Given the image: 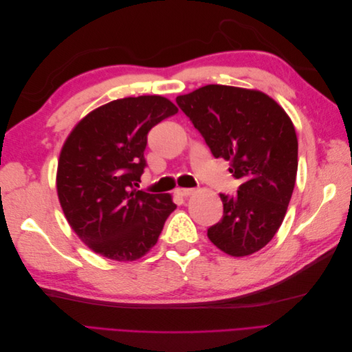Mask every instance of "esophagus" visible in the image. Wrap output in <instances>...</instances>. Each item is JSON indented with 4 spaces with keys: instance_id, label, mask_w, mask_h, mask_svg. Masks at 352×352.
I'll use <instances>...</instances> for the list:
<instances>
[{
    "instance_id": "esophagus-1",
    "label": "esophagus",
    "mask_w": 352,
    "mask_h": 352,
    "mask_svg": "<svg viewBox=\"0 0 352 352\" xmlns=\"http://www.w3.org/2000/svg\"><path fill=\"white\" fill-rule=\"evenodd\" d=\"M176 194L179 197H188L190 194H194V189L192 188H177L176 189Z\"/></svg>"
}]
</instances>
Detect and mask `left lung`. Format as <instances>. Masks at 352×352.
Here are the masks:
<instances>
[{"instance_id":"8db88e82","label":"left lung","mask_w":352,"mask_h":352,"mask_svg":"<svg viewBox=\"0 0 352 352\" xmlns=\"http://www.w3.org/2000/svg\"><path fill=\"white\" fill-rule=\"evenodd\" d=\"M176 102L204 138L211 154L229 162L241 185L220 194L223 217L208 239L233 257L267 245L285 219L296 168L295 127L280 105L260 91L207 85Z\"/></svg>"}]
</instances>
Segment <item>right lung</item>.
I'll use <instances>...</instances> for the list:
<instances>
[{"mask_svg": "<svg viewBox=\"0 0 352 352\" xmlns=\"http://www.w3.org/2000/svg\"><path fill=\"white\" fill-rule=\"evenodd\" d=\"M177 113L164 97L114 100L91 111L63 145L58 199L74 233L110 260L141 258L158 241L176 204L168 194L140 190L146 136Z\"/></svg>", "mask_w": 352, "mask_h": 352, "instance_id": "add662e5", "label": "right lung"}]
</instances>
